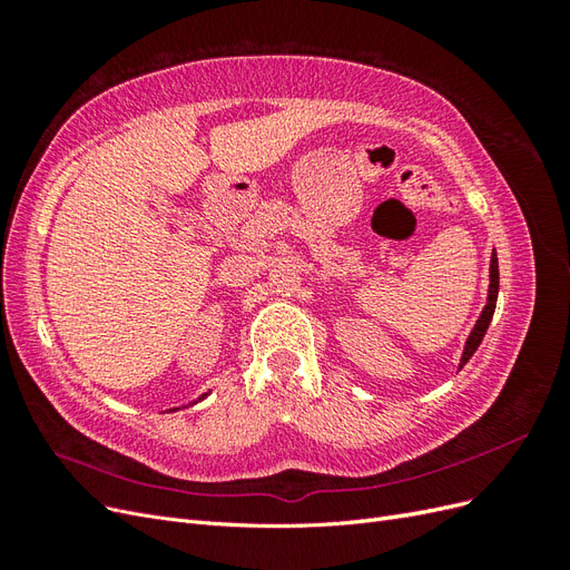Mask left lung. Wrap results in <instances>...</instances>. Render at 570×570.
Masks as SVG:
<instances>
[{"label": "left lung", "instance_id": "left-lung-1", "mask_svg": "<svg viewBox=\"0 0 570 570\" xmlns=\"http://www.w3.org/2000/svg\"><path fill=\"white\" fill-rule=\"evenodd\" d=\"M497 295H499V264H497V252H492V258H490V287H488V304L485 308H482L473 331L469 335V340H465V347H463V354H461V364H459V371L465 366V361H469L475 350L480 347L482 337H485L488 327H490V321L494 316V306H497Z\"/></svg>", "mask_w": 570, "mask_h": 570}]
</instances>
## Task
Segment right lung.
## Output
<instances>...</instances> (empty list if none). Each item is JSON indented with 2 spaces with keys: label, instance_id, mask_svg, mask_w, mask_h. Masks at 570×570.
Returning <instances> with one entry per match:
<instances>
[{
  "label": "right lung",
  "instance_id": "obj_1",
  "mask_svg": "<svg viewBox=\"0 0 570 570\" xmlns=\"http://www.w3.org/2000/svg\"><path fill=\"white\" fill-rule=\"evenodd\" d=\"M206 394H209V392H204V394L199 396V400H204V396H206ZM199 400H197V402H199ZM197 402H193V404H197ZM170 411H178V409H170Z\"/></svg>",
  "mask_w": 570,
  "mask_h": 570
}]
</instances>
